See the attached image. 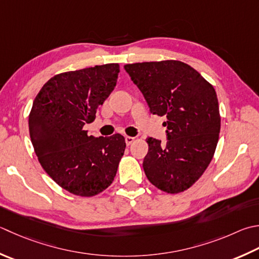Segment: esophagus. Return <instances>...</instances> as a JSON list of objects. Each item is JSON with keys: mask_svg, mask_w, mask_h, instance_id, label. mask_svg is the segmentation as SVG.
I'll return each mask as SVG.
<instances>
[{"mask_svg": "<svg viewBox=\"0 0 259 259\" xmlns=\"http://www.w3.org/2000/svg\"><path fill=\"white\" fill-rule=\"evenodd\" d=\"M135 141V137H129V136H126L125 137V144L126 145H131Z\"/></svg>", "mask_w": 259, "mask_h": 259, "instance_id": "obj_1", "label": "esophagus"}]
</instances>
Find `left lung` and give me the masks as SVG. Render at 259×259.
Masks as SVG:
<instances>
[{"label":"left lung","instance_id":"8db88e82","mask_svg":"<svg viewBox=\"0 0 259 259\" xmlns=\"http://www.w3.org/2000/svg\"><path fill=\"white\" fill-rule=\"evenodd\" d=\"M150 112L165 116L167 143L148 137L147 179L166 193H181L200 179L213 158L221 125L215 90L180 60L124 65Z\"/></svg>","mask_w":259,"mask_h":259}]
</instances>
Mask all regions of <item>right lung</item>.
<instances>
[{
  "label": "right lung",
  "instance_id": "obj_1",
  "mask_svg": "<svg viewBox=\"0 0 259 259\" xmlns=\"http://www.w3.org/2000/svg\"><path fill=\"white\" fill-rule=\"evenodd\" d=\"M119 64H105L55 75L33 101L29 133L42 168L64 190L94 196L112 183L124 137L95 138L84 130L114 90Z\"/></svg>",
  "mask_w": 259,
  "mask_h": 259
}]
</instances>
